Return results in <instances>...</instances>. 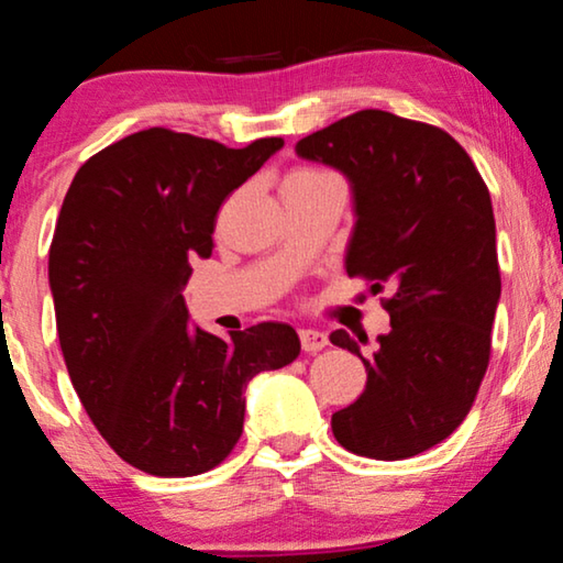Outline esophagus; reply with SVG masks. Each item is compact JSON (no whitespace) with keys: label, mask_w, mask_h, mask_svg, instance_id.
<instances>
[{"label":"esophagus","mask_w":563,"mask_h":563,"mask_svg":"<svg viewBox=\"0 0 563 563\" xmlns=\"http://www.w3.org/2000/svg\"><path fill=\"white\" fill-rule=\"evenodd\" d=\"M299 343H302V351L307 353H318L328 345V335L320 333V330H299Z\"/></svg>","instance_id":"1"}]
</instances>
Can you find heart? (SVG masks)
I'll list each match as a JSON object with an SVG mask.
<instances>
[{"label": "heart", "instance_id": "obj_1", "mask_svg": "<svg viewBox=\"0 0 563 563\" xmlns=\"http://www.w3.org/2000/svg\"><path fill=\"white\" fill-rule=\"evenodd\" d=\"M310 176H320V174L318 172H310V168H299V172L289 174L287 179H310Z\"/></svg>", "mask_w": 563, "mask_h": 563}]
</instances>
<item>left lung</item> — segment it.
<instances>
[{
	"label": "left lung",
	"instance_id": "obj_1",
	"mask_svg": "<svg viewBox=\"0 0 563 563\" xmlns=\"http://www.w3.org/2000/svg\"><path fill=\"white\" fill-rule=\"evenodd\" d=\"M302 158L349 176L356 225L345 272L391 289V330L364 358L366 389L333 415L335 441L399 461L433 449L472 410L489 366L499 302L495 212L468 153L428 122L361 110L297 143Z\"/></svg>",
	"mask_w": 563,
	"mask_h": 563
}]
</instances>
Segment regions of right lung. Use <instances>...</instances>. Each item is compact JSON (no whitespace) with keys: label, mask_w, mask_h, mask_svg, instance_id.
<instances>
[{"label":"right lung","mask_w":563,"mask_h":563,"mask_svg":"<svg viewBox=\"0 0 563 563\" xmlns=\"http://www.w3.org/2000/svg\"><path fill=\"white\" fill-rule=\"evenodd\" d=\"M284 145L228 148L148 128L95 153L66 191L48 279L60 351L110 449L153 476H197L243 433L249 382L299 356L295 328L228 341L189 325L191 261L212 256L220 205Z\"/></svg>","instance_id":"obj_1"}]
</instances>
